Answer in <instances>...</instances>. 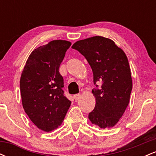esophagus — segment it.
I'll return each mask as SVG.
<instances>
[{
    "label": "esophagus",
    "instance_id": "1",
    "mask_svg": "<svg viewBox=\"0 0 156 156\" xmlns=\"http://www.w3.org/2000/svg\"><path fill=\"white\" fill-rule=\"evenodd\" d=\"M73 97H74V99L76 100V101H77V100H78L80 98V94H76L73 95Z\"/></svg>",
    "mask_w": 156,
    "mask_h": 156
}]
</instances>
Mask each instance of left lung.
<instances>
[{"label":"left lung","mask_w":156,"mask_h":156,"mask_svg":"<svg viewBox=\"0 0 156 156\" xmlns=\"http://www.w3.org/2000/svg\"><path fill=\"white\" fill-rule=\"evenodd\" d=\"M72 48L85 57L92 69L96 104L89 114V120L101 128H112L130 101L133 84L128 58L114 41L100 36L78 41ZM98 82L102 83L100 89Z\"/></svg>","instance_id":"obj_1"}]
</instances>
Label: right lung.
Masks as SVG:
<instances>
[{"instance_id": "obj_1", "label": "right lung", "mask_w": 156, "mask_h": 156, "mask_svg": "<svg viewBox=\"0 0 156 156\" xmlns=\"http://www.w3.org/2000/svg\"><path fill=\"white\" fill-rule=\"evenodd\" d=\"M71 42L53 40L32 51L21 75L23 108L37 128L49 132L62 123L71 105L58 71Z\"/></svg>"}]
</instances>
